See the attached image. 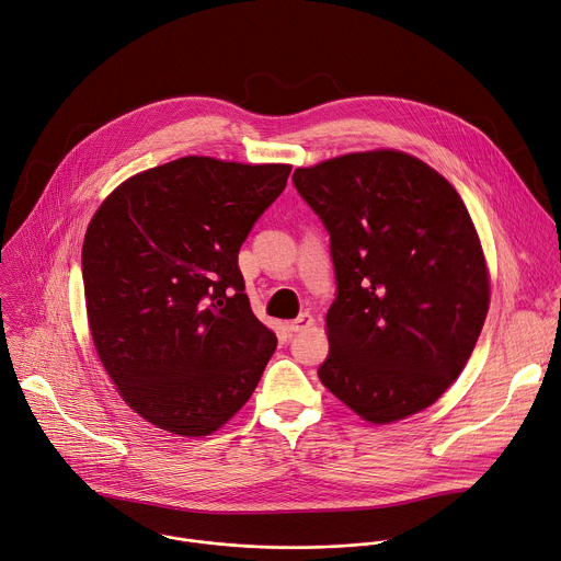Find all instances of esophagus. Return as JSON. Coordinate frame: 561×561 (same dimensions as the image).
<instances>
[{"label": "esophagus", "instance_id": "esophagus-1", "mask_svg": "<svg viewBox=\"0 0 561 561\" xmlns=\"http://www.w3.org/2000/svg\"><path fill=\"white\" fill-rule=\"evenodd\" d=\"M312 314L310 312H301L297 319H293V322H286V331L288 333H299V331H306L308 327H312Z\"/></svg>", "mask_w": 561, "mask_h": 561}]
</instances>
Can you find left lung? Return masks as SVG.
<instances>
[{"mask_svg": "<svg viewBox=\"0 0 561 561\" xmlns=\"http://www.w3.org/2000/svg\"><path fill=\"white\" fill-rule=\"evenodd\" d=\"M331 232L337 299L319 379L370 424L407 420L463 370L491 304V275L466 204L422 159L346 152L295 169Z\"/></svg>", "mask_w": 561, "mask_h": 561, "instance_id": "8db88e82", "label": "left lung"}]
</instances>
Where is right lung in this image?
Instances as JSON below:
<instances>
[{"instance_id": "add662e5", "label": "right lung", "mask_w": 561, "mask_h": 561, "mask_svg": "<svg viewBox=\"0 0 561 561\" xmlns=\"http://www.w3.org/2000/svg\"><path fill=\"white\" fill-rule=\"evenodd\" d=\"M290 164L188 154L122 182L82 249L89 329L124 402L152 426L204 437L242 409L277 348L237 266Z\"/></svg>"}]
</instances>
